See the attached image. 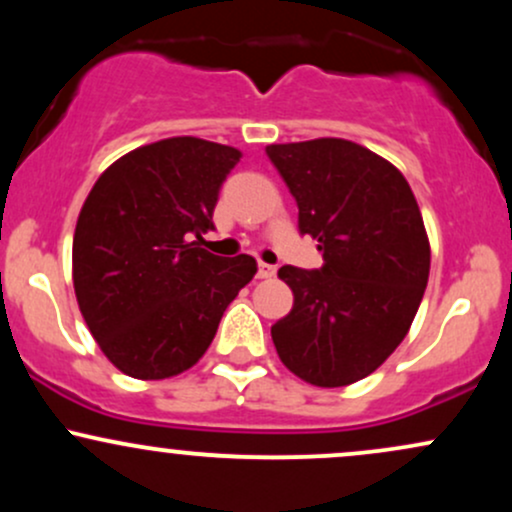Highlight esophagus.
I'll return each mask as SVG.
<instances>
[{
  "mask_svg": "<svg viewBox=\"0 0 512 512\" xmlns=\"http://www.w3.org/2000/svg\"><path fill=\"white\" fill-rule=\"evenodd\" d=\"M274 274H276V267H272V264L267 262L257 264V279H272Z\"/></svg>",
  "mask_w": 512,
  "mask_h": 512,
  "instance_id": "esophagus-1",
  "label": "esophagus"
}]
</instances>
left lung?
Instances as JSON below:
<instances>
[{
    "mask_svg": "<svg viewBox=\"0 0 512 512\" xmlns=\"http://www.w3.org/2000/svg\"><path fill=\"white\" fill-rule=\"evenodd\" d=\"M317 240L320 269L284 264L291 313L272 327L281 363L305 383L366 378L407 337L431 269V245L404 175L366 146L310 139L267 146Z\"/></svg>",
    "mask_w": 512,
    "mask_h": 512,
    "instance_id": "left-lung-1",
    "label": "left lung"
}]
</instances>
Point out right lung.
<instances>
[{"instance_id":"add662e5","label":"right lung","mask_w":512,"mask_h":512,"mask_svg":"<svg viewBox=\"0 0 512 512\" xmlns=\"http://www.w3.org/2000/svg\"><path fill=\"white\" fill-rule=\"evenodd\" d=\"M240 156L207 139H161L117 158L88 192L72 248L76 301L129 378L163 380L195 366L255 276V257L202 248Z\"/></svg>"}]
</instances>
